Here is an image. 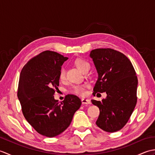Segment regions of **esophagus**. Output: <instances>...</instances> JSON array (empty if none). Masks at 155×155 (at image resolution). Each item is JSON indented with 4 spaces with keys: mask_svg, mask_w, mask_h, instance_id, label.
I'll use <instances>...</instances> for the list:
<instances>
[{
    "mask_svg": "<svg viewBox=\"0 0 155 155\" xmlns=\"http://www.w3.org/2000/svg\"><path fill=\"white\" fill-rule=\"evenodd\" d=\"M81 101H82V103H83V104H89L91 103L90 100L86 99V98H83V99L81 100Z\"/></svg>",
    "mask_w": 155,
    "mask_h": 155,
    "instance_id": "34e87169",
    "label": "esophagus"
}]
</instances>
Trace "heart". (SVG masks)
Listing matches in <instances>:
<instances>
[{
	"label": "heart",
	"mask_w": 155,
	"mask_h": 155,
	"mask_svg": "<svg viewBox=\"0 0 155 155\" xmlns=\"http://www.w3.org/2000/svg\"><path fill=\"white\" fill-rule=\"evenodd\" d=\"M74 64L76 67L83 72L88 71L91 67L89 62L81 58L77 59L74 62ZM58 77L61 81H64L65 79V69L64 68H62L60 70ZM87 85L84 84L77 85V86H74L72 88V93L80 95V96H85L87 94Z\"/></svg>",
	"instance_id": "1"
}]
</instances>
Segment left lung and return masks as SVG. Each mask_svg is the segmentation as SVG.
I'll list each match as a JSON object with an SVG mask.
<instances>
[{"label":"left lung","instance_id":"left-lung-1","mask_svg":"<svg viewBox=\"0 0 155 155\" xmlns=\"http://www.w3.org/2000/svg\"><path fill=\"white\" fill-rule=\"evenodd\" d=\"M90 57L98 74L93 94L106 92L107 94L102 102L91 101L100 110L96 124L106 132H116L127 123L136 106V72L129 59L113 48L94 49Z\"/></svg>","mask_w":155,"mask_h":155}]
</instances>
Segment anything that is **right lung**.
<instances>
[{"label":"right lung","mask_w":155,"mask_h":155,"mask_svg":"<svg viewBox=\"0 0 155 155\" xmlns=\"http://www.w3.org/2000/svg\"><path fill=\"white\" fill-rule=\"evenodd\" d=\"M67 59L58 52L45 51L30 59L20 74L17 96L22 114L37 133L47 137L67 129L81 105L74 94L66 95L61 103L54 98L59 72Z\"/></svg>","instance_id":"right-lung-1"}]
</instances>
